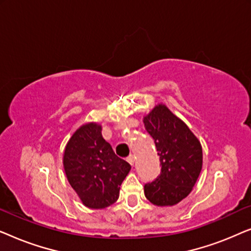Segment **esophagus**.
Returning a JSON list of instances; mask_svg holds the SVG:
<instances>
[{"label":"esophagus","mask_w":251,"mask_h":251,"mask_svg":"<svg viewBox=\"0 0 251 251\" xmlns=\"http://www.w3.org/2000/svg\"><path fill=\"white\" fill-rule=\"evenodd\" d=\"M126 161H128V162L131 164V166H133V162H135V155H129L128 157H126Z\"/></svg>","instance_id":"esophagus-1"}]
</instances>
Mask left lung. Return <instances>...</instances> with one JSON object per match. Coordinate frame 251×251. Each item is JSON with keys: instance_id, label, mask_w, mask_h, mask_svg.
Wrapping results in <instances>:
<instances>
[{"instance_id": "left-lung-1", "label": "left lung", "mask_w": 251, "mask_h": 251, "mask_svg": "<svg viewBox=\"0 0 251 251\" xmlns=\"http://www.w3.org/2000/svg\"><path fill=\"white\" fill-rule=\"evenodd\" d=\"M144 126L155 144L161 173L145 184L144 192L155 205H174L186 198L202 169V147L188 126L164 105L144 118Z\"/></svg>"}]
</instances>
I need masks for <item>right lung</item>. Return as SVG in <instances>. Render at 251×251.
<instances>
[{"label": "right lung", "mask_w": 251, "mask_h": 251, "mask_svg": "<svg viewBox=\"0 0 251 251\" xmlns=\"http://www.w3.org/2000/svg\"><path fill=\"white\" fill-rule=\"evenodd\" d=\"M64 168L71 186L92 209L106 208L118 200L120 186L131 169L115 155L97 123H88L74 132L65 149Z\"/></svg>", "instance_id": "right-lung-1"}]
</instances>
